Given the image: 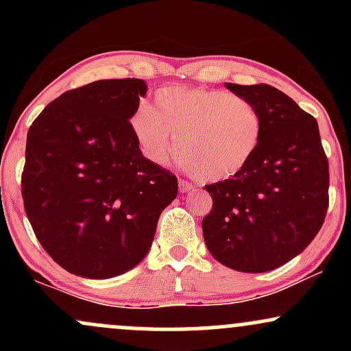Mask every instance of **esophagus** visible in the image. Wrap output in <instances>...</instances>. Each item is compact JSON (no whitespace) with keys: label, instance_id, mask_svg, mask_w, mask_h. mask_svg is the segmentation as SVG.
Wrapping results in <instances>:
<instances>
[{"label":"esophagus","instance_id":"1","mask_svg":"<svg viewBox=\"0 0 351 351\" xmlns=\"http://www.w3.org/2000/svg\"><path fill=\"white\" fill-rule=\"evenodd\" d=\"M178 186H180L181 195H184V193H189V191H193V189H195V186H193V184L186 180H180Z\"/></svg>","mask_w":351,"mask_h":351}]
</instances>
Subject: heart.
I'll return each mask as SVG.
<instances>
[{
	"label": "heart",
	"mask_w": 351,
	"mask_h": 351,
	"mask_svg": "<svg viewBox=\"0 0 351 351\" xmlns=\"http://www.w3.org/2000/svg\"><path fill=\"white\" fill-rule=\"evenodd\" d=\"M145 158L216 183L243 173L263 143L264 119L251 100L219 88L170 86L156 90L155 107L140 104L130 119Z\"/></svg>",
	"instance_id": "1"
}]
</instances>
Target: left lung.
Masks as SVG:
<instances>
[{
    "instance_id": "left-lung-1",
    "label": "left lung",
    "mask_w": 351,
    "mask_h": 351,
    "mask_svg": "<svg viewBox=\"0 0 351 351\" xmlns=\"http://www.w3.org/2000/svg\"><path fill=\"white\" fill-rule=\"evenodd\" d=\"M261 110L259 150L234 178L206 184L203 236L217 263L239 272L280 267L312 243L328 208V162L317 120L267 84H224Z\"/></svg>"
}]
</instances>
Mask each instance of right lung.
Listing matches in <instances>:
<instances>
[{
    "label": "right lung",
    "instance_id": "obj_1",
    "mask_svg": "<svg viewBox=\"0 0 351 351\" xmlns=\"http://www.w3.org/2000/svg\"><path fill=\"white\" fill-rule=\"evenodd\" d=\"M142 79L95 80L52 100L27 132L23 198L46 252L67 272L110 279L150 251L178 195L170 171L142 155L130 119Z\"/></svg>",
    "mask_w": 351,
    "mask_h": 351
}]
</instances>
